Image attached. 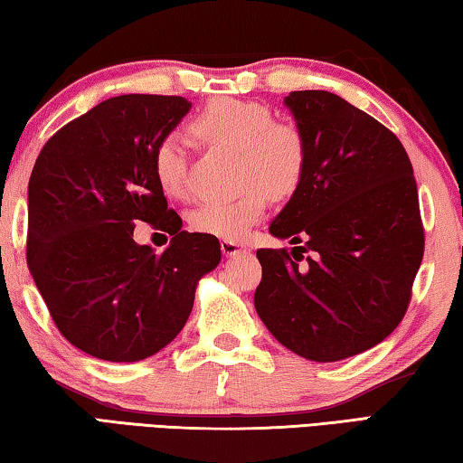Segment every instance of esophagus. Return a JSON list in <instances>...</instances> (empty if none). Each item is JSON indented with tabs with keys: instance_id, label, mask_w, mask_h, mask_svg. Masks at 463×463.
Masks as SVG:
<instances>
[{
	"instance_id": "esophagus-1",
	"label": "esophagus",
	"mask_w": 463,
	"mask_h": 463,
	"mask_svg": "<svg viewBox=\"0 0 463 463\" xmlns=\"http://www.w3.org/2000/svg\"><path fill=\"white\" fill-rule=\"evenodd\" d=\"M221 249H222V253L226 255V257H234V255H241V253H249V249L245 247V245H241V242H237V241H222L221 242Z\"/></svg>"
}]
</instances>
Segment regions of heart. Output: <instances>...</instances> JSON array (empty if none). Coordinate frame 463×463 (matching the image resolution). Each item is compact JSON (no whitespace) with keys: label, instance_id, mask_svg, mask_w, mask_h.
Returning <instances> with one entry per match:
<instances>
[{"label":"heart","instance_id":"b5f03b06","mask_svg":"<svg viewBox=\"0 0 463 463\" xmlns=\"http://www.w3.org/2000/svg\"><path fill=\"white\" fill-rule=\"evenodd\" d=\"M190 130L210 146L237 151L239 175L245 184L237 195L206 200L194 210L190 222L198 232L226 241L245 237L268 210L269 192L286 198L302 184L307 169L302 132L294 124L273 122L268 106L232 98L214 99L192 120ZM153 171L171 198L190 195V156L182 137L161 138L153 155Z\"/></svg>","mask_w":463,"mask_h":463}]
</instances>
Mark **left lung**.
<instances>
[{
	"mask_svg": "<svg viewBox=\"0 0 463 463\" xmlns=\"http://www.w3.org/2000/svg\"><path fill=\"white\" fill-rule=\"evenodd\" d=\"M284 104L307 143L302 184L269 224L286 249H260L255 310L276 339L310 362L364 354L401 325L425 250L419 192L401 140L328 91ZM316 255L299 265L301 253Z\"/></svg>",
	"mask_w": 463,
	"mask_h": 463,
	"instance_id": "obj_1",
	"label": "left lung"
}]
</instances>
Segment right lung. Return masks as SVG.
<instances>
[{"label": "right lung", "mask_w": 463, "mask_h": 463, "mask_svg": "<svg viewBox=\"0 0 463 463\" xmlns=\"http://www.w3.org/2000/svg\"><path fill=\"white\" fill-rule=\"evenodd\" d=\"M190 108L179 96L109 98L54 132L30 175L28 269L61 335L104 362H140L174 341L221 261L216 237L182 231L153 171ZM135 222L171 233L170 247L138 246Z\"/></svg>", "instance_id": "obj_1"}]
</instances>
